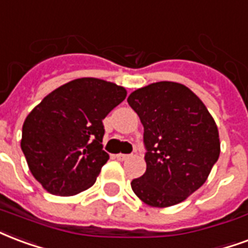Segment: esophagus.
I'll use <instances>...</instances> for the list:
<instances>
[{
    "instance_id": "obj_1",
    "label": "esophagus",
    "mask_w": 248,
    "mask_h": 248,
    "mask_svg": "<svg viewBox=\"0 0 248 248\" xmlns=\"http://www.w3.org/2000/svg\"><path fill=\"white\" fill-rule=\"evenodd\" d=\"M115 157H117L118 160H126V159H129L130 155H126V154H117Z\"/></svg>"
}]
</instances>
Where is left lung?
Returning a JSON list of instances; mask_svg holds the SVG:
<instances>
[{
    "label": "left lung",
    "instance_id": "obj_1",
    "mask_svg": "<svg viewBox=\"0 0 248 248\" xmlns=\"http://www.w3.org/2000/svg\"><path fill=\"white\" fill-rule=\"evenodd\" d=\"M129 105L144 127V175L134 193L154 208L180 203L206 181L221 151L217 124L183 84L160 81L134 91Z\"/></svg>",
    "mask_w": 248,
    "mask_h": 248
}]
</instances>
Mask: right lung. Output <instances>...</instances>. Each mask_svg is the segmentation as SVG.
<instances>
[{
  "mask_svg": "<svg viewBox=\"0 0 248 248\" xmlns=\"http://www.w3.org/2000/svg\"><path fill=\"white\" fill-rule=\"evenodd\" d=\"M114 82L94 78L64 84L25 119L21 148L31 173L51 194L73 196L96 183L109 160L102 119L126 98Z\"/></svg>",
  "mask_w": 248,
  "mask_h": 248,
  "instance_id": "obj_1",
  "label": "right lung"
}]
</instances>
